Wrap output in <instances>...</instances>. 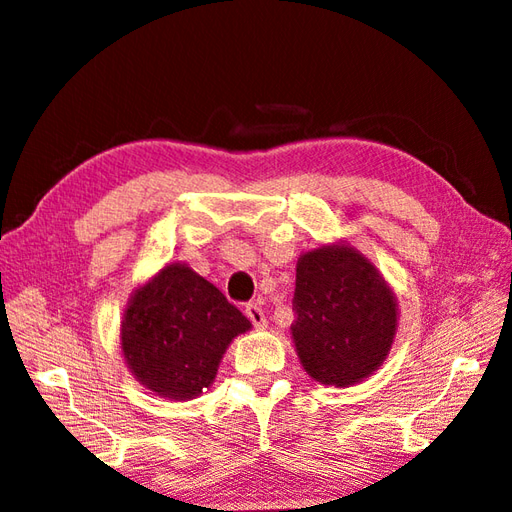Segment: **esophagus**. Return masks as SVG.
I'll use <instances>...</instances> for the list:
<instances>
[{
	"label": "esophagus",
	"mask_w": 512,
	"mask_h": 512,
	"mask_svg": "<svg viewBox=\"0 0 512 512\" xmlns=\"http://www.w3.org/2000/svg\"><path fill=\"white\" fill-rule=\"evenodd\" d=\"M246 315H248V320L255 324V327H266V315H264V311H262V306H259L257 302H248L246 304Z\"/></svg>",
	"instance_id": "obj_1"
}]
</instances>
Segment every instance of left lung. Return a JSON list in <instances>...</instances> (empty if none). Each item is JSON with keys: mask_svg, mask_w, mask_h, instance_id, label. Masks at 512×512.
Listing matches in <instances>:
<instances>
[{"mask_svg": "<svg viewBox=\"0 0 512 512\" xmlns=\"http://www.w3.org/2000/svg\"><path fill=\"white\" fill-rule=\"evenodd\" d=\"M297 356L322 385L360 383L380 367L396 333V297L351 246H322L297 259Z\"/></svg>", "mask_w": 512, "mask_h": 512, "instance_id": "1", "label": "left lung"}]
</instances>
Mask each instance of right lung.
I'll return each mask as SVG.
<instances>
[{
	"instance_id": "obj_1",
	"label": "right lung",
	"mask_w": 512,
	"mask_h": 512,
	"mask_svg": "<svg viewBox=\"0 0 512 512\" xmlns=\"http://www.w3.org/2000/svg\"><path fill=\"white\" fill-rule=\"evenodd\" d=\"M248 329L246 315L217 286L170 264L132 295L120 345L147 389L188 401L210 387L232 338Z\"/></svg>"
}]
</instances>
